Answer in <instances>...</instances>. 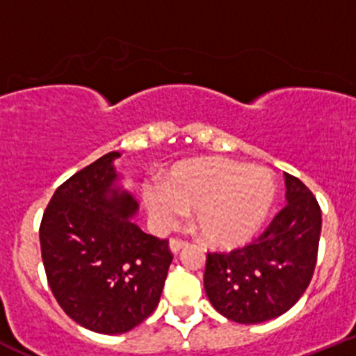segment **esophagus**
I'll return each mask as SVG.
<instances>
[{"label": "esophagus", "mask_w": 356, "mask_h": 356, "mask_svg": "<svg viewBox=\"0 0 356 356\" xmlns=\"http://www.w3.org/2000/svg\"><path fill=\"white\" fill-rule=\"evenodd\" d=\"M184 247H188V241L181 240V238H170V250L174 254H179Z\"/></svg>", "instance_id": "1"}]
</instances>
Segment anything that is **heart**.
I'll list each match as a JSON object with an SVG mask.
<instances>
[{"label":"heart","instance_id":"1","mask_svg":"<svg viewBox=\"0 0 356 356\" xmlns=\"http://www.w3.org/2000/svg\"><path fill=\"white\" fill-rule=\"evenodd\" d=\"M143 196L156 226H175L182 213L195 210V224L209 243L234 247L264 226L277 200V182L268 168L203 158L174 165L163 184H144Z\"/></svg>","mask_w":356,"mask_h":356}]
</instances>
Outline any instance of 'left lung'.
Instances as JSON below:
<instances>
[{
  "label": "left lung",
  "mask_w": 356,
  "mask_h": 356,
  "mask_svg": "<svg viewBox=\"0 0 356 356\" xmlns=\"http://www.w3.org/2000/svg\"><path fill=\"white\" fill-rule=\"evenodd\" d=\"M287 205L255 240L207 254L203 285L213 308L236 323H261L292 308L318 255L322 210L305 182L285 174Z\"/></svg>",
  "instance_id": "obj_1"
}]
</instances>
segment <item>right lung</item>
<instances>
[{
  "instance_id": "obj_1",
  "label": "right lung",
  "mask_w": 356,
  "mask_h": 356,
  "mask_svg": "<svg viewBox=\"0 0 356 356\" xmlns=\"http://www.w3.org/2000/svg\"><path fill=\"white\" fill-rule=\"evenodd\" d=\"M104 154L55 189L40 224L41 259L51 294L69 318L99 334H123L160 302L172 255L168 240L130 217L137 203L115 188Z\"/></svg>"
}]
</instances>
